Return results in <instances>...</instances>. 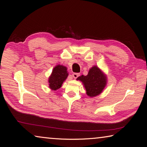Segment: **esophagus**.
Masks as SVG:
<instances>
[{
	"instance_id": "34e87169",
	"label": "esophagus",
	"mask_w": 147,
	"mask_h": 147,
	"mask_svg": "<svg viewBox=\"0 0 147 147\" xmlns=\"http://www.w3.org/2000/svg\"><path fill=\"white\" fill-rule=\"evenodd\" d=\"M79 76H80V74L79 73H74L72 74V77H74V78H77Z\"/></svg>"
}]
</instances>
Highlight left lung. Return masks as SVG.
<instances>
[{
  "label": "left lung",
  "mask_w": 147,
  "mask_h": 147,
  "mask_svg": "<svg viewBox=\"0 0 147 147\" xmlns=\"http://www.w3.org/2000/svg\"><path fill=\"white\" fill-rule=\"evenodd\" d=\"M81 81L86 91V94L91 97L99 95L107 83L106 75L96 65L90 69L86 76L82 75L77 78Z\"/></svg>",
  "instance_id": "1"
}]
</instances>
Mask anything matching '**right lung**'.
I'll list each match as a JSON object with an SVG mask.
<instances>
[{"instance_id":"add662e5","label":"right lung","mask_w":147,"mask_h":147,"mask_svg":"<svg viewBox=\"0 0 147 147\" xmlns=\"http://www.w3.org/2000/svg\"><path fill=\"white\" fill-rule=\"evenodd\" d=\"M67 69V68L65 66L60 64L53 68L51 74L48 78L49 88L51 90H57L62 86V84L69 75Z\"/></svg>"}]
</instances>
